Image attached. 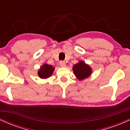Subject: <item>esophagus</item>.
I'll return each mask as SVG.
<instances>
[{
    "mask_svg": "<svg viewBox=\"0 0 130 130\" xmlns=\"http://www.w3.org/2000/svg\"><path fill=\"white\" fill-rule=\"evenodd\" d=\"M60 67H65V66H66V63H65L64 61H60Z\"/></svg>",
    "mask_w": 130,
    "mask_h": 130,
    "instance_id": "1",
    "label": "esophagus"
}]
</instances>
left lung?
Wrapping results in <instances>:
<instances>
[{
	"instance_id": "1",
	"label": "left lung",
	"mask_w": 130,
	"mask_h": 130,
	"mask_svg": "<svg viewBox=\"0 0 130 130\" xmlns=\"http://www.w3.org/2000/svg\"><path fill=\"white\" fill-rule=\"evenodd\" d=\"M73 70L75 76L79 80H83L89 76L92 72L90 67L82 61H80L79 63L75 64L73 68Z\"/></svg>"
}]
</instances>
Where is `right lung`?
I'll use <instances>...</instances> for the list:
<instances>
[{"label":"right lung","mask_w":130,"mask_h":130,"mask_svg":"<svg viewBox=\"0 0 130 130\" xmlns=\"http://www.w3.org/2000/svg\"><path fill=\"white\" fill-rule=\"evenodd\" d=\"M54 70V68H53V66L49 65L47 64H44L38 71V74L41 78H47L52 75Z\"/></svg>","instance_id":"right-lung-1"}]
</instances>
